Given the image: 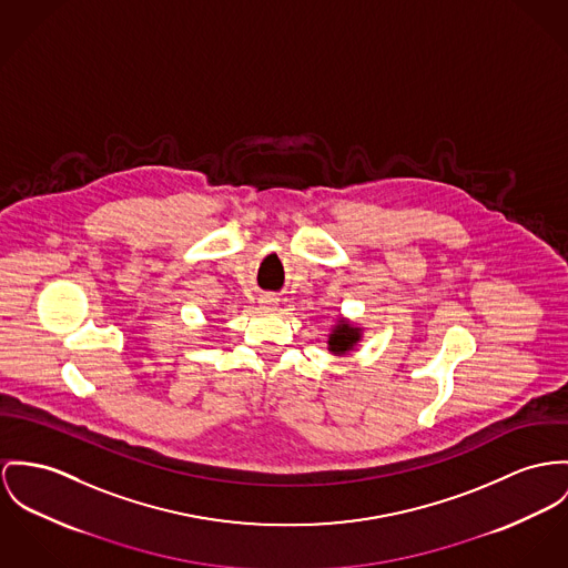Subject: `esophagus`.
Here are the masks:
<instances>
[{"label": "esophagus", "mask_w": 568, "mask_h": 568, "mask_svg": "<svg viewBox=\"0 0 568 568\" xmlns=\"http://www.w3.org/2000/svg\"><path fill=\"white\" fill-rule=\"evenodd\" d=\"M276 305H278V301H276L274 296H263L262 306L265 308V311H274Z\"/></svg>", "instance_id": "34e87169"}]
</instances>
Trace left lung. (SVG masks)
<instances>
[{"mask_svg": "<svg viewBox=\"0 0 568 568\" xmlns=\"http://www.w3.org/2000/svg\"><path fill=\"white\" fill-rule=\"evenodd\" d=\"M358 333H361L358 328H352V326L346 324V322H339V324L335 326V331H333L331 339H328V349H331V352H335V354H344V352H348V349L354 348V346H356V342L361 339V335H358Z\"/></svg>", "mask_w": 568, "mask_h": 568, "instance_id": "obj_1", "label": "left lung"}]
</instances>
